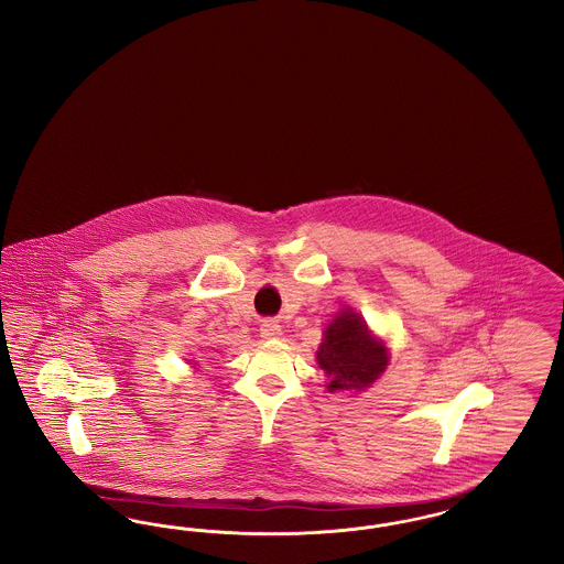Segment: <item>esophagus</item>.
<instances>
[{
  "label": "esophagus",
  "instance_id": "esophagus-1",
  "mask_svg": "<svg viewBox=\"0 0 564 564\" xmlns=\"http://www.w3.org/2000/svg\"><path fill=\"white\" fill-rule=\"evenodd\" d=\"M260 334L267 340H274V338L281 336V325L274 322V319H267V322H262V325H260Z\"/></svg>",
  "mask_w": 564,
  "mask_h": 564
}]
</instances>
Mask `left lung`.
Wrapping results in <instances>:
<instances>
[{"instance_id": "obj_1", "label": "left lung", "mask_w": 564, "mask_h": 564, "mask_svg": "<svg viewBox=\"0 0 564 564\" xmlns=\"http://www.w3.org/2000/svg\"><path fill=\"white\" fill-rule=\"evenodd\" d=\"M317 359L329 378V391L364 389L384 372L387 349L372 338L361 317L347 308L327 325Z\"/></svg>"}]
</instances>
